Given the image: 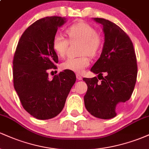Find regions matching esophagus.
<instances>
[{"label":"esophagus","mask_w":149,"mask_h":149,"mask_svg":"<svg viewBox=\"0 0 149 149\" xmlns=\"http://www.w3.org/2000/svg\"><path fill=\"white\" fill-rule=\"evenodd\" d=\"M76 78H78V80H81L82 79H83V77H82L81 76H80V74H76Z\"/></svg>","instance_id":"34e87169"}]
</instances>
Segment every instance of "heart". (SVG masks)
<instances>
[{
  "instance_id": "b5f03b06",
  "label": "heart",
  "mask_w": 149,
  "mask_h": 149,
  "mask_svg": "<svg viewBox=\"0 0 149 149\" xmlns=\"http://www.w3.org/2000/svg\"><path fill=\"white\" fill-rule=\"evenodd\" d=\"M66 33L71 41L78 40L82 42L80 54L84 55L79 57L68 58L62 63L61 68L75 73H82L90 63V58L86 54L90 57H95L103 45V40L97 34L96 29L85 22L73 24L66 29ZM52 45L54 52L59 57H64L67 53L69 40L61 33H57L53 36Z\"/></svg>"
}]
</instances>
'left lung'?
I'll return each mask as SVG.
<instances>
[{
  "instance_id": "left-lung-1",
  "label": "left lung",
  "mask_w": 149,
  "mask_h": 149,
  "mask_svg": "<svg viewBox=\"0 0 149 149\" xmlns=\"http://www.w3.org/2000/svg\"><path fill=\"white\" fill-rule=\"evenodd\" d=\"M94 19L103 25L105 40L100 57L91 69L98 78H83L88 85L84 102L91 115L110 119L132 96L137 76L136 57L131 39L122 29L105 19Z\"/></svg>"
}]
</instances>
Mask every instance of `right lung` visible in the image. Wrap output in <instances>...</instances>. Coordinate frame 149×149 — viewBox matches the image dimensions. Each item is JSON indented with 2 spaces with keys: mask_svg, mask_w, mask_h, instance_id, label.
<instances>
[{
  "mask_svg": "<svg viewBox=\"0 0 149 149\" xmlns=\"http://www.w3.org/2000/svg\"><path fill=\"white\" fill-rule=\"evenodd\" d=\"M66 22L61 17H46L24 31L13 58V83L24 109L39 120L57 116L62 111L76 78L65 70L48 78L56 69L58 56L52 48V38Z\"/></svg>",
  "mask_w": 149,
  "mask_h": 149,
  "instance_id": "obj_1",
  "label": "right lung"
}]
</instances>
